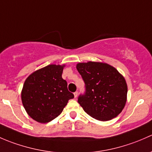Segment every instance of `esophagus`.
<instances>
[{
  "label": "esophagus",
  "mask_w": 152,
  "mask_h": 152,
  "mask_svg": "<svg viewBox=\"0 0 152 152\" xmlns=\"http://www.w3.org/2000/svg\"><path fill=\"white\" fill-rule=\"evenodd\" d=\"M78 95V92L77 91H75L74 93V96H75V98H77V96Z\"/></svg>",
  "instance_id": "obj_1"
}]
</instances>
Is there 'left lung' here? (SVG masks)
I'll return each instance as SVG.
<instances>
[{
    "label": "left lung",
    "instance_id": "8db88e82",
    "mask_svg": "<svg viewBox=\"0 0 152 152\" xmlns=\"http://www.w3.org/2000/svg\"><path fill=\"white\" fill-rule=\"evenodd\" d=\"M76 68L86 84L85 94L78 97L84 111L102 121L121 113L127 97V84L122 75L102 62L78 63Z\"/></svg>",
    "mask_w": 152,
    "mask_h": 152
}]
</instances>
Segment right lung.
I'll return each mask as SVG.
<instances>
[{
	"mask_svg": "<svg viewBox=\"0 0 152 152\" xmlns=\"http://www.w3.org/2000/svg\"><path fill=\"white\" fill-rule=\"evenodd\" d=\"M64 67L65 64H50L31 73L25 81L22 102L29 116L37 122L52 121L74 98L62 78Z\"/></svg>",
	"mask_w": 152,
	"mask_h": 152,
	"instance_id": "obj_1",
	"label": "right lung"
}]
</instances>
